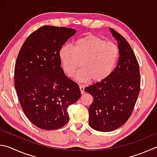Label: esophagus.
<instances>
[{"instance_id": "34e87169", "label": "esophagus", "mask_w": 157, "mask_h": 157, "mask_svg": "<svg viewBox=\"0 0 157 157\" xmlns=\"http://www.w3.org/2000/svg\"><path fill=\"white\" fill-rule=\"evenodd\" d=\"M79 90H80V92L82 94L84 93V86L83 85H79Z\"/></svg>"}]
</instances>
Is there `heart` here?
Masks as SVG:
<instances>
[{
	"label": "heart",
	"mask_w": 157,
	"mask_h": 157,
	"mask_svg": "<svg viewBox=\"0 0 157 157\" xmlns=\"http://www.w3.org/2000/svg\"><path fill=\"white\" fill-rule=\"evenodd\" d=\"M119 56L117 46L106 42L93 34L77 40L74 47L65 44L59 51V58L64 73L72 77L77 74L79 82L103 81L112 72Z\"/></svg>",
	"instance_id": "heart-1"
}]
</instances>
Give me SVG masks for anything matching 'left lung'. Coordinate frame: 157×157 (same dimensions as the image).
<instances>
[{
	"instance_id": "left-lung-1",
	"label": "left lung",
	"mask_w": 157,
	"mask_h": 157,
	"mask_svg": "<svg viewBox=\"0 0 157 157\" xmlns=\"http://www.w3.org/2000/svg\"><path fill=\"white\" fill-rule=\"evenodd\" d=\"M117 40L118 64L103 81L86 87L93 101L88 108L89 125L100 132H110L128 121L140 91V71L133 50L124 37L110 29Z\"/></svg>"
}]
</instances>
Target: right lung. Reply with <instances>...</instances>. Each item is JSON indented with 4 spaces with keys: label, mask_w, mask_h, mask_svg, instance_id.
Wrapping results in <instances>:
<instances>
[{
    "label": "right lung",
    "mask_w": 157,
    "mask_h": 157,
    "mask_svg": "<svg viewBox=\"0 0 157 157\" xmlns=\"http://www.w3.org/2000/svg\"><path fill=\"white\" fill-rule=\"evenodd\" d=\"M75 29L46 25L33 31L16 61L14 85L20 104L31 123L56 130L69 121L67 109L81 97L78 85L60 67L59 51Z\"/></svg>",
    "instance_id": "1"
}]
</instances>
